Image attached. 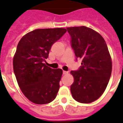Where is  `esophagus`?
I'll use <instances>...</instances> for the list:
<instances>
[{
  "label": "esophagus",
  "instance_id": "34e87169",
  "mask_svg": "<svg viewBox=\"0 0 123 123\" xmlns=\"http://www.w3.org/2000/svg\"><path fill=\"white\" fill-rule=\"evenodd\" d=\"M68 73V72H67V71H63V74H67Z\"/></svg>",
  "mask_w": 123,
  "mask_h": 123
}]
</instances>
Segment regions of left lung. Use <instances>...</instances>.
Here are the masks:
<instances>
[{
  "label": "left lung",
  "instance_id": "obj_1",
  "mask_svg": "<svg viewBox=\"0 0 123 123\" xmlns=\"http://www.w3.org/2000/svg\"><path fill=\"white\" fill-rule=\"evenodd\" d=\"M71 45L77 58L82 59V66L70 74L74 82L70 86L73 98L80 103H90L103 94L112 71V61L103 37L86 26L67 28Z\"/></svg>",
  "mask_w": 123,
  "mask_h": 123
}]
</instances>
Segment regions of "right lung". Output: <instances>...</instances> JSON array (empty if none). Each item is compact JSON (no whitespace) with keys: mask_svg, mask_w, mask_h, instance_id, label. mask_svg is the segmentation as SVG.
Returning <instances> with one entry per match:
<instances>
[{"mask_svg":"<svg viewBox=\"0 0 123 123\" xmlns=\"http://www.w3.org/2000/svg\"><path fill=\"white\" fill-rule=\"evenodd\" d=\"M66 32L65 28L37 29L24 35L18 44L14 72L21 91L33 103L47 104L56 98L62 70L51 68L44 62L53 43Z\"/></svg>","mask_w":123,"mask_h":123,"instance_id":"obj_1","label":"right lung"}]
</instances>
